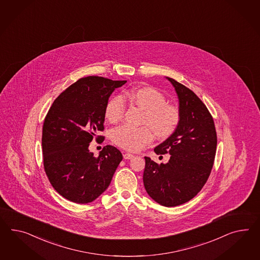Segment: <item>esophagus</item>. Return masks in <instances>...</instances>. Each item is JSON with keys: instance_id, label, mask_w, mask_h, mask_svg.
Listing matches in <instances>:
<instances>
[{"instance_id": "obj_1", "label": "esophagus", "mask_w": 260, "mask_h": 260, "mask_svg": "<svg viewBox=\"0 0 260 260\" xmlns=\"http://www.w3.org/2000/svg\"><path fill=\"white\" fill-rule=\"evenodd\" d=\"M123 157H124V159L129 160V159H133V158H134V155L131 154V153H124V154H123Z\"/></svg>"}]
</instances>
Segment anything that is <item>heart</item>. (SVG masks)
Segmentation results:
<instances>
[{
    "label": "heart",
    "mask_w": 260,
    "mask_h": 260,
    "mask_svg": "<svg viewBox=\"0 0 260 260\" xmlns=\"http://www.w3.org/2000/svg\"><path fill=\"white\" fill-rule=\"evenodd\" d=\"M125 99L145 111L142 123L148 126L140 127L123 126L114 128L112 140L115 145L131 151H138L154 140V132L161 139L169 138L174 134L181 122L179 106L166 102L167 99L161 91L153 87L134 88L126 92ZM125 113V102L120 96H113L105 106L106 119L115 124L120 122Z\"/></svg>",
    "instance_id": "b5f03b06"
}]
</instances>
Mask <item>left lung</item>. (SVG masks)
Segmentation results:
<instances>
[{"mask_svg":"<svg viewBox=\"0 0 260 260\" xmlns=\"http://www.w3.org/2000/svg\"><path fill=\"white\" fill-rule=\"evenodd\" d=\"M181 122L175 133L154 148L158 155L170 154L167 164L158 165L145 157L143 181L156 203L172 207L193 199L207 182L215 161L217 133L214 119L196 93L175 79Z\"/></svg>","mask_w":260,"mask_h":260,"instance_id":"left-lung-1","label":"left lung"}]
</instances>
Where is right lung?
Listing matches in <instances>:
<instances>
[{"label": "right lung", "instance_id": "1", "mask_svg": "<svg viewBox=\"0 0 260 260\" xmlns=\"http://www.w3.org/2000/svg\"><path fill=\"white\" fill-rule=\"evenodd\" d=\"M126 80L82 77L53 102L42 126L43 167L50 183L61 196L76 204L99 198L112 181L123 155L106 146L99 156L89 151L92 138L104 131L105 106Z\"/></svg>", "mask_w": 260, "mask_h": 260}]
</instances>
